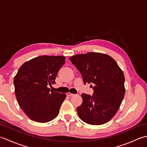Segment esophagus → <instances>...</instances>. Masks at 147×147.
Instances as JSON below:
<instances>
[{
  "label": "esophagus",
  "mask_w": 147,
  "mask_h": 147,
  "mask_svg": "<svg viewBox=\"0 0 147 147\" xmlns=\"http://www.w3.org/2000/svg\"><path fill=\"white\" fill-rule=\"evenodd\" d=\"M67 96H73L75 95L73 94V93H71L68 92V93H67Z\"/></svg>",
  "instance_id": "34e87169"
}]
</instances>
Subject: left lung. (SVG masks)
I'll return each instance as SVG.
<instances>
[{
  "instance_id": "obj_1",
  "label": "left lung",
  "mask_w": 147,
  "mask_h": 147,
  "mask_svg": "<svg viewBox=\"0 0 147 147\" xmlns=\"http://www.w3.org/2000/svg\"><path fill=\"white\" fill-rule=\"evenodd\" d=\"M85 84L93 83V95L82 93L77 107L80 118L92 125H100L116 114L125 94L124 75L114 59L107 54L89 52L69 57Z\"/></svg>"
}]
</instances>
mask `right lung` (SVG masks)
Listing matches in <instances>:
<instances>
[{
    "label": "right lung",
    "instance_id": "1",
    "mask_svg": "<svg viewBox=\"0 0 147 147\" xmlns=\"http://www.w3.org/2000/svg\"><path fill=\"white\" fill-rule=\"evenodd\" d=\"M65 60L64 56L36 57L24 62L14 76L18 104L32 121L47 123L57 116L66 95L52 92L48 86L55 83Z\"/></svg>",
    "mask_w": 147,
    "mask_h": 147
}]
</instances>
